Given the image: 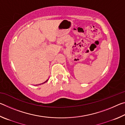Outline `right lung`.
Wrapping results in <instances>:
<instances>
[{
	"label": "right lung",
	"mask_w": 125,
	"mask_h": 125,
	"mask_svg": "<svg viewBox=\"0 0 125 125\" xmlns=\"http://www.w3.org/2000/svg\"><path fill=\"white\" fill-rule=\"evenodd\" d=\"M47 80H46V81L45 82H47Z\"/></svg>",
	"instance_id": "add662e5"
}]
</instances>
